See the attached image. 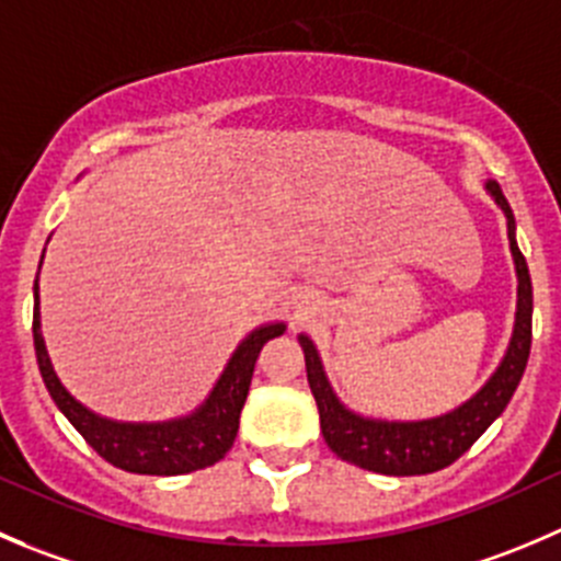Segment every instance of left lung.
<instances>
[{"label":"left lung","instance_id":"1","mask_svg":"<svg viewBox=\"0 0 561 561\" xmlns=\"http://www.w3.org/2000/svg\"><path fill=\"white\" fill-rule=\"evenodd\" d=\"M485 192L507 219L510 254H513L515 276H518L513 336H510L502 362L469 400L447 413L427 419L364 416L336 397L312 336L298 334V345H301L304 362H307L309 389L318 402L320 431H323L325 444L331 447V453H336V458L347 460L358 469L375 471V474H431V471L455 463L502 416L507 402L513 400L531 347V276L518 241H515L513 208L504 199L499 183L488 181Z\"/></svg>","mask_w":561,"mask_h":561}]
</instances>
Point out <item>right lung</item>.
I'll use <instances>...</instances> for the list:
<instances>
[{"instance_id":"right-lung-1","label":"right lung","mask_w":561,"mask_h":561,"mask_svg":"<svg viewBox=\"0 0 561 561\" xmlns=\"http://www.w3.org/2000/svg\"><path fill=\"white\" fill-rule=\"evenodd\" d=\"M43 254H46V249H43ZM37 276H41V268H37ZM32 293H35L32 336H35L37 367H41L48 394L57 402L59 411L65 413V419L84 436V442L103 460H108L117 469L130 471V474L175 477L219 463L230 453L232 442L238 436L241 408L247 402L260 351H263L265 342L285 334L287 329L285 320H271V323L249 331L238 342L232 356L227 358L214 389L208 391V397L194 411L183 413V416L159 419V422H123V419H108L90 411L84 402H79L65 389L46 351V340H43L37 279Z\"/></svg>"}]
</instances>
